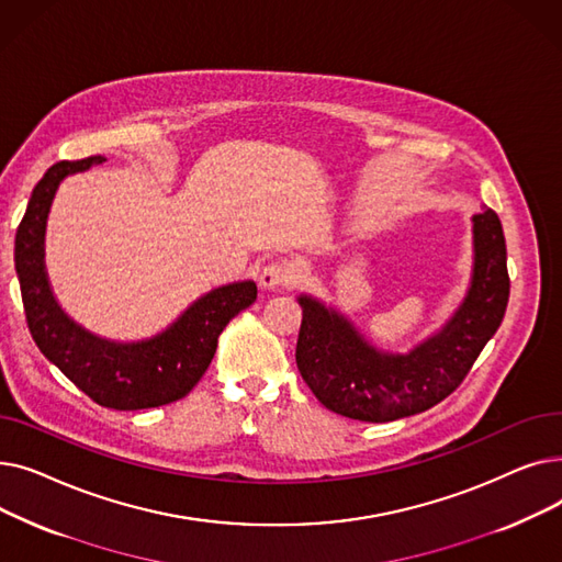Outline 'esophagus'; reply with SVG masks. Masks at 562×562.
<instances>
[{
  "label": "esophagus",
  "instance_id": "1",
  "mask_svg": "<svg viewBox=\"0 0 562 562\" xmlns=\"http://www.w3.org/2000/svg\"><path fill=\"white\" fill-rule=\"evenodd\" d=\"M293 280H296V269H293V263H289L284 259L266 263L259 273V284L263 289L284 286V284H291Z\"/></svg>",
  "mask_w": 562,
  "mask_h": 562
}]
</instances>
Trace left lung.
<instances>
[{"instance_id": "obj_1", "label": "left lung", "mask_w": 562, "mask_h": 562, "mask_svg": "<svg viewBox=\"0 0 562 562\" xmlns=\"http://www.w3.org/2000/svg\"><path fill=\"white\" fill-rule=\"evenodd\" d=\"M474 271L445 328L405 356L371 346L352 323L312 296H299L303 323L296 364L314 396L341 417L385 424L445 401L504 321L510 278L504 227L492 210L474 218Z\"/></svg>"}]
</instances>
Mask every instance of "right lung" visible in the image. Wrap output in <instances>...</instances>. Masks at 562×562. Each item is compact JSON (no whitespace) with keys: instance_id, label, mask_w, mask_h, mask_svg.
Masks as SVG:
<instances>
[{"instance_id":"right-lung-1","label":"right lung","mask_w":562,"mask_h":562,"mask_svg":"<svg viewBox=\"0 0 562 562\" xmlns=\"http://www.w3.org/2000/svg\"><path fill=\"white\" fill-rule=\"evenodd\" d=\"M104 157L58 161L29 198L15 234V271L26 326L43 356L111 409H145L184 398L204 375L227 323L257 301L252 280L232 282L200 296L170 326L143 341H111L83 330L56 303L45 271V225L58 184Z\"/></svg>"}]
</instances>
